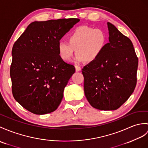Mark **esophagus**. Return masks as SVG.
Returning <instances> with one entry per match:
<instances>
[{
  "instance_id": "obj_1",
  "label": "esophagus",
  "mask_w": 148,
  "mask_h": 148,
  "mask_svg": "<svg viewBox=\"0 0 148 148\" xmlns=\"http://www.w3.org/2000/svg\"><path fill=\"white\" fill-rule=\"evenodd\" d=\"M75 71H76L77 72H78V71H80L81 70V68L79 66H75Z\"/></svg>"
}]
</instances>
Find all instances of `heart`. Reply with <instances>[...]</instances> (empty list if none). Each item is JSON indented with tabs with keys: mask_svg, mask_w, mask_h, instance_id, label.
Segmentation results:
<instances>
[{
	"mask_svg": "<svg viewBox=\"0 0 148 148\" xmlns=\"http://www.w3.org/2000/svg\"><path fill=\"white\" fill-rule=\"evenodd\" d=\"M68 43L60 42L58 51L64 60H70L76 50L77 62L84 60L88 64L97 61L103 53L108 42L107 34L103 29L81 26L74 29L67 36Z\"/></svg>",
	"mask_w": 148,
	"mask_h": 148,
	"instance_id": "b5f03b06",
	"label": "heart"
}]
</instances>
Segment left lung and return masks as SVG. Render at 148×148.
<instances>
[{
    "label": "left lung",
    "instance_id": "1",
    "mask_svg": "<svg viewBox=\"0 0 148 148\" xmlns=\"http://www.w3.org/2000/svg\"><path fill=\"white\" fill-rule=\"evenodd\" d=\"M107 25L109 43L100 57L85 66L82 73L90 104L101 110H115L134 90L138 58L131 40L112 23Z\"/></svg>",
    "mask_w": 148,
    "mask_h": 148
}]
</instances>
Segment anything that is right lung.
Segmentation results:
<instances>
[{
	"mask_svg": "<svg viewBox=\"0 0 148 148\" xmlns=\"http://www.w3.org/2000/svg\"><path fill=\"white\" fill-rule=\"evenodd\" d=\"M79 21L33 22L14 44L10 69L12 95L29 112L47 114L59 106L64 88L75 69L60 57L58 44Z\"/></svg>",
	"mask_w": 148,
	"mask_h": 148,
	"instance_id": "add662e5",
	"label": "right lung"
}]
</instances>
